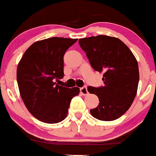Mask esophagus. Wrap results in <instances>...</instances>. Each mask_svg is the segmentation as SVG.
Listing matches in <instances>:
<instances>
[{"label": "esophagus", "instance_id": "obj_1", "mask_svg": "<svg viewBox=\"0 0 156 156\" xmlns=\"http://www.w3.org/2000/svg\"><path fill=\"white\" fill-rule=\"evenodd\" d=\"M80 93H82L83 96H86V95L88 94V90H87V87H83L82 88H80Z\"/></svg>", "mask_w": 156, "mask_h": 156}]
</instances>
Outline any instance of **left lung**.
<instances>
[{
  "label": "left lung",
  "instance_id": "1",
  "mask_svg": "<svg viewBox=\"0 0 156 156\" xmlns=\"http://www.w3.org/2000/svg\"><path fill=\"white\" fill-rule=\"evenodd\" d=\"M79 44L93 69L103 73V87H87L99 100L90 113L102 121L119 118L129 109L137 93L139 73L136 57L122 41L113 37H85Z\"/></svg>",
  "mask_w": 156,
  "mask_h": 156
}]
</instances>
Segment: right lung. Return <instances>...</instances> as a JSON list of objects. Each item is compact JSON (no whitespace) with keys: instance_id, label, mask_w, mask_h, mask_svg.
Wrapping results in <instances>:
<instances>
[{"instance_id":"add662e5","label":"right lung","mask_w":156,"mask_h":156,"mask_svg":"<svg viewBox=\"0 0 156 156\" xmlns=\"http://www.w3.org/2000/svg\"><path fill=\"white\" fill-rule=\"evenodd\" d=\"M77 39L51 37L34 43L25 51L17 69L19 91L27 109L45 123H57L68 114L80 88L58 84L63 73V56ZM58 83H56V82Z\"/></svg>"}]
</instances>
